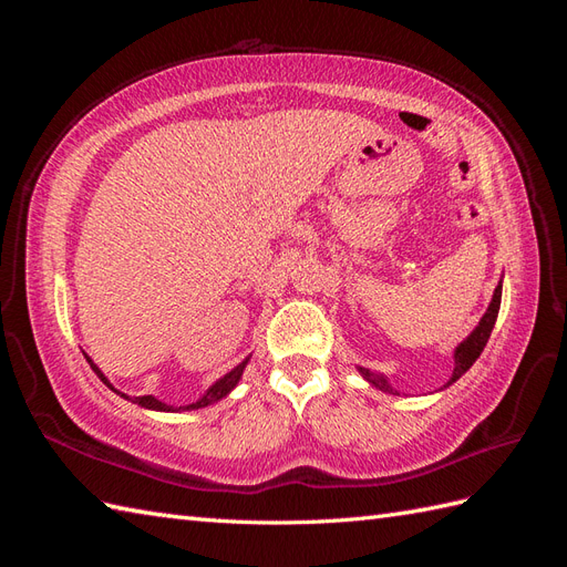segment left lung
I'll list each match as a JSON object with an SVG mask.
<instances>
[{
  "label": "left lung",
  "instance_id": "obj_1",
  "mask_svg": "<svg viewBox=\"0 0 567 567\" xmlns=\"http://www.w3.org/2000/svg\"><path fill=\"white\" fill-rule=\"evenodd\" d=\"M499 305H502V284L496 286L494 296H492V302H489V307H487V312H485V317H483V319H480V323L475 326V331H473V333H471L466 340H463L461 346L456 348V352H454V373H452V379H450V383H447V385H452L454 381H458L461 375L466 373V371L473 367V362H475V359L480 357V352L485 350L487 340H489V333H492V329H494L496 315H499ZM359 373H362L364 379H367L371 385L379 388V390L398 394V390H392V388H390V383L383 379L381 373H373V371L362 369V367H359Z\"/></svg>",
  "mask_w": 567,
  "mask_h": 567
}]
</instances>
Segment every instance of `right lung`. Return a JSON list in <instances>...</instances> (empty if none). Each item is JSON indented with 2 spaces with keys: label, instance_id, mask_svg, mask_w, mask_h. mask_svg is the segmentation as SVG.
I'll return each instance as SVG.
<instances>
[{
  "label": "right lung",
  "instance_id": "obj_1",
  "mask_svg": "<svg viewBox=\"0 0 567 567\" xmlns=\"http://www.w3.org/2000/svg\"><path fill=\"white\" fill-rule=\"evenodd\" d=\"M84 357H87V354H84ZM87 362H90V367H92V371L99 375V379L101 381H104L113 392H117L120 394V398H125V400H130L127 398V394H123V392H120V390H115L111 383H109V379H106V375L104 373H101L99 371V367L92 362V359L87 357ZM246 364H248V359H246V362H241V364H238L236 369H231L227 375H221V379L208 390V392H205L203 394V398L198 400V402H194V404H186V406H167L165 402H161V400H156V398H151V394H144V398H134L132 402L134 404H140V406H146V409H156V411H192V409H203V406H208V404H213V402H217V400H221V398H227V394L236 388V383H238V379H241V373H244V369H246Z\"/></svg>",
  "mask_w": 567,
  "mask_h": 567
}]
</instances>
